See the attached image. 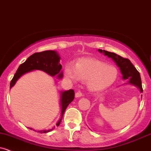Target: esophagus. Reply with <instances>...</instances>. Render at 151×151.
<instances>
[{"label": "esophagus", "instance_id": "esophagus-1", "mask_svg": "<svg viewBox=\"0 0 151 151\" xmlns=\"http://www.w3.org/2000/svg\"><path fill=\"white\" fill-rule=\"evenodd\" d=\"M81 96H82V93H81L80 91L77 92V93H75V97H76V98H80V97H81Z\"/></svg>", "mask_w": 151, "mask_h": 151}]
</instances>
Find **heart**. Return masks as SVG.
Returning <instances> with one entry per match:
<instances>
[{
  "mask_svg": "<svg viewBox=\"0 0 151 151\" xmlns=\"http://www.w3.org/2000/svg\"><path fill=\"white\" fill-rule=\"evenodd\" d=\"M65 75L73 82L88 81L90 90L99 91L108 88L115 82L118 71L113 66L96 59L81 60L74 65L67 63L65 66Z\"/></svg>",
  "mask_w": 151,
  "mask_h": 151,
  "instance_id": "obj_1",
  "label": "heart"
}]
</instances>
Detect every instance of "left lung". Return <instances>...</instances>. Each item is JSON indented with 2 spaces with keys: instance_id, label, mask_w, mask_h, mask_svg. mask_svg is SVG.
I'll use <instances>...</instances> for the list:
<instances>
[{
  "instance_id": "8db88e82",
  "label": "left lung",
  "mask_w": 151,
  "mask_h": 151,
  "mask_svg": "<svg viewBox=\"0 0 151 151\" xmlns=\"http://www.w3.org/2000/svg\"><path fill=\"white\" fill-rule=\"evenodd\" d=\"M98 51L100 53H103L105 55H107L109 58H111L114 62L116 63L117 66L119 67L123 75L122 76L123 80H128L129 83L135 85L139 89L140 93H142L140 74L128 58H124L116 53L105 50H101V49H98Z\"/></svg>"
}]
</instances>
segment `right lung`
<instances>
[{
  "instance_id": "right-lung-1",
  "label": "right lung",
  "mask_w": 151,
  "mask_h": 151,
  "mask_svg": "<svg viewBox=\"0 0 151 151\" xmlns=\"http://www.w3.org/2000/svg\"><path fill=\"white\" fill-rule=\"evenodd\" d=\"M62 66L60 63V56L55 50H45V51L35 53L25 61V62L22 63L19 66L17 72L14 74V77L11 81L10 88L16 84L17 81L22 77L23 74L33 70H42L47 74H50L52 77L57 75L58 78H62L63 72L61 71ZM74 98V91L73 90H69L67 91L61 92V112L59 120L56 123V126H59L62 117L64 114L65 110L69 106L71 101ZM55 128V127H54ZM30 129H32L29 128ZM53 129L49 130H40L37 132L46 133L51 131Z\"/></svg>"
}]
</instances>
